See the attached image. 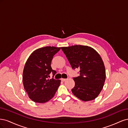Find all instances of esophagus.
Returning <instances> with one entry per match:
<instances>
[{"label":"esophagus","instance_id":"esophagus-1","mask_svg":"<svg viewBox=\"0 0 128 128\" xmlns=\"http://www.w3.org/2000/svg\"><path fill=\"white\" fill-rule=\"evenodd\" d=\"M61 80L62 81V82H64V81H66L67 80V79H65V78H61Z\"/></svg>","mask_w":128,"mask_h":128}]
</instances>
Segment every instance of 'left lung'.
Instances as JSON below:
<instances>
[{"label":"left lung","instance_id":"obj_1","mask_svg":"<svg viewBox=\"0 0 128 128\" xmlns=\"http://www.w3.org/2000/svg\"><path fill=\"white\" fill-rule=\"evenodd\" d=\"M72 69L80 68V76L73 78L72 94L84 102L95 99L102 91L106 80L104 62L99 54L88 46L62 47Z\"/></svg>","mask_w":128,"mask_h":128}]
</instances>
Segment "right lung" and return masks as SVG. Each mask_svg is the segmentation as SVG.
<instances>
[{
  "mask_svg": "<svg viewBox=\"0 0 128 128\" xmlns=\"http://www.w3.org/2000/svg\"><path fill=\"white\" fill-rule=\"evenodd\" d=\"M61 48L54 46L38 48L31 54L25 64L22 81L29 98L37 103H45L55 95L61 80L48 79L50 73L54 75L56 70L52 69L53 56Z\"/></svg>",
  "mask_w": 128,
  "mask_h": 128,
  "instance_id": "1",
  "label": "right lung"
}]
</instances>
